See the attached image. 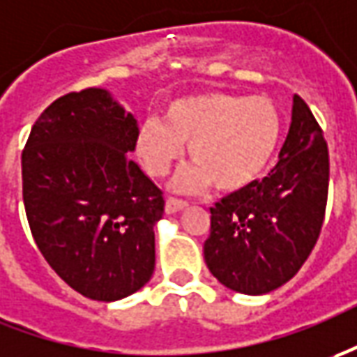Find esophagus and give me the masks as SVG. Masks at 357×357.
I'll return each instance as SVG.
<instances>
[{"label":"esophagus","mask_w":357,"mask_h":357,"mask_svg":"<svg viewBox=\"0 0 357 357\" xmlns=\"http://www.w3.org/2000/svg\"><path fill=\"white\" fill-rule=\"evenodd\" d=\"M188 207V201H181V199L176 197H168L166 199V213L168 215H174V213H179Z\"/></svg>","instance_id":"34e87169"}]
</instances>
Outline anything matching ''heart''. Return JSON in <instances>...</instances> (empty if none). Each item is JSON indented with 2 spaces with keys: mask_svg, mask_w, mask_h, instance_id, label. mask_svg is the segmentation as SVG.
<instances>
[{
  "mask_svg": "<svg viewBox=\"0 0 357 357\" xmlns=\"http://www.w3.org/2000/svg\"><path fill=\"white\" fill-rule=\"evenodd\" d=\"M283 132L280 105L266 96L209 91L174 99L166 123L146 119L137 154L152 178H164L185 154L193 164L174 179L179 191L209 188L232 193L252 185L270 166Z\"/></svg>",
  "mask_w": 357,
  "mask_h": 357,
  "instance_id": "heart-1",
  "label": "heart"
}]
</instances>
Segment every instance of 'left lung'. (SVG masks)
Returning a JSON list of instances; mask_svg holds the SVG:
<instances>
[{
  "mask_svg": "<svg viewBox=\"0 0 357 357\" xmlns=\"http://www.w3.org/2000/svg\"><path fill=\"white\" fill-rule=\"evenodd\" d=\"M328 146L309 105L293 96L280 162L264 179L211 207L205 264L236 293L264 295L301 270L314 248L328 197Z\"/></svg>",
  "mask_w": 357,
  "mask_h": 357,
  "instance_id": "obj_1",
  "label": "left lung"
}]
</instances>
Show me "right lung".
I'll list each match as a JSON object with an SVG mask.
<instances>
[{
  "instance_id": "add662e5",
  "label": "right lung",
  "mask_w": 357,
  "mask_h": 357,
  "mask_svg": "<svg viewBox=\"0 0 357 357\" xmlns=\"http://www.w3.org/2000/svg\"><path fill=\"white\" fill-rule=\"evenodd\" d=\"M137 132L132 113L107 89L89 87L43 111L21 156L36 246L87 299H125L154 273V225L164 215V195L127 156Z\"/></svg>"
}]
</instances>
